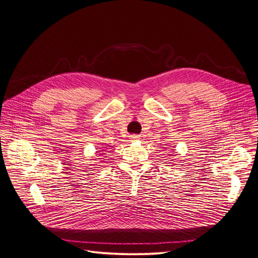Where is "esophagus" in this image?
<instances>
[{
  "label": "esophagus",
  "mask_w": 258,
  "mask_h": 258,
  "mask_svg": "<svg viewBox=\"0 0 258 258\" xmlns=\"http://www.w3.org/2000/svg\"><path fill=\"white\" fill-rule=\"evenodd\" d=\"M130 138H131V141H138V140L141 139V136L140 135H136V134H133V135L130 136Z\"/></svg>",
  "instance_id": "1"
}]
</instances>
